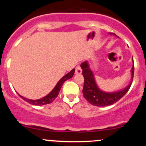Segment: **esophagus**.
<instances>
[{"label": "esophagus", "mask_w": 146, "mask_h": 146, "mask_svg": "<svg viewBox=\"0 0 146 146\" xmlns=\"http://www.w3.org/2000/svg\"><path fill=\"white\" fill-rule=\"evenodd\" d=\"M82 68L80 66H77L76 67H75V74H80V73H82Z\"/></svg>", "instance_id": "34e87169"}]
</instances>
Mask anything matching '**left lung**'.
<instances>
[{
	"mask_svg": "<svg viewBox=\"0 0 146 146\" xmlns=\"http://www.w3.org/2000/svg\"><path fill=\"white\" fill-rule=\"evenodd\" d=\"M110 34L112 33H110ZM81 68L82 69V74L84 78V83L82 90L84 98L92 105L96 106H106L112 105L123 98L131 86L135 71V66L133 64L131 69V82L125 88L117 92L106 93L102 91L98 88L95 80L94 75L93 71L90 70L88 62L86 61L82 64Z\"/></svg>",
	"mask_w": 146,
	"mask_h": 146,
	"instance_id": "obj_1",
	"label": "left lung"
}]
</instances>
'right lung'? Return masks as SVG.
<instances>
[{
  "label": "right lung",
  "instance_id": "1",
  "mask_svg": "<svg viewBox=\"0 0 146 146\" xmlns=\"http://www.w3.org/2000/svg\"><path fill=\"white\" fill-rule=\"evenodd\" d=\"M75 73V68H73V70H71L69 73H68L67 74L65 75L64 76L62 77L60 80H59L57 84L56 85V86L54 87L53 90H51V92L50 93L46 95V96L44 97V98L39 99V100H29V99H27L24 98V97L21 96L18 94L21 98L24 100L25 101H26L28 103L31 104L32 105H35V106H42V105H45V104H51L56 100V98L58 97V94H59V91L60 90V88H62V86L64 84L66 80H68V79L71 78L73 76V74Z\"/></svg>",
  "mask_w": 146,
  "mask_h": 146
}]
</instances>
